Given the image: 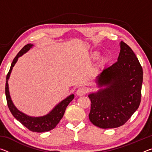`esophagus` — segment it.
Masks as SVG:
<instances>
[{
  "label": "esophagus",
  "mask_w": 152,
  "mask_h": 152,
  "mask_svg": "<svg viewBox=\"0 0 152 152\" xmlns=\"http://www.w3.org/2000/svg\"><path fill=\"white\" fill-rule=\"evenodd\" d=\"M86 93V89L84 88H80L76 91V94L79 96H83Z\"/></svg>",
  "instance_id": "esophagus-1"
}]
</instances>
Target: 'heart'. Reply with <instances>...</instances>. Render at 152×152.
<instances>
[{
  "instance_id": "b5f03b06",
  "label": "heart",
  "mask_w": 152,
  "mask_h": 152,
  "mask_svg": "<svg viewBox=\"0 0 152 152\" xmlns=\"http://www.w3.org/2000/svg\"><path fill=\"white\" fill-rule=\"evenodd\" d=\"M98 56H99V54H98V53H94V54L93 55V58H96L97 57H98ZM102 62H104L105 61H106V58H102Z\"/></svg>"
}]
</instances>
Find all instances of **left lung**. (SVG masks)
Instances as JSON below:
<instances>
[{
    "instance_id": "left-lung-1",
    "label": "left lung",
    "mask_w": 152,
    "mask_h": 152,
    "mask_svg": "<svg viewBox=\"0 0 152 152\" xmlns=\"http://www.w3.org/2000/svg\"><path fill=\"white\" fill-rule=\"evenodd\" d=\"M117 61L102 70L95 82L99 88L89 94V119L102 129L120 127L140 106L143 82L142 67L133 50L120 42Z\"/></svg>"
}]
</instances>
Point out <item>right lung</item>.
I'll list each match as a JSON object with an SVG mask.
<instances>
[{"mask_svg": "<svg viewBox=\"0 0 152 152\" xmlns=\"http://www.w3.org/2000/svg\"><path fill=\"white\" fill-rule=\"evenodd\" d=\"M33 46V45L31 44V43L25 45L21 49V50L18 53L16 57L14 58L11 64V68H10L9 73L7 76L6 85H5V94H6L9 109L15 119L19 121L21 124L23 125L25 127H26L28 129L31 131V132L42 133L49 132V131L53 129L56 127V126L58 124L60 121L62 119L66 107L74 99V95L72 94L70 96L66 97L65 99H64L63 101L59 102L58 104H56V106L50 113L42 117L29 116V115L20 112V110L17 109V107L15 106V104L12 101L11 96H10L8 80L10 78V76H11L12 68H13L14 66L18 60V58L22 56L24 53L27 52Z\"/></svg>", "mask_w": 152, "mask_h": 152, "instance_id": "1", "label": "right lung"}]
</instances>
